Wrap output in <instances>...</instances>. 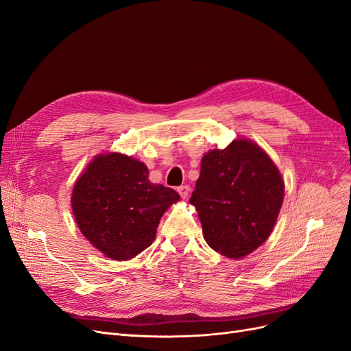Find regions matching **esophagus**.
Instances as JSON below:
<instances>
[{
    "instance_id": "1",
    "label": "esophagus",
    "mask_w": 351,
    "mask_h": 351,
    "mask_svg": "<svg viewBox=\"0 0 351 351\" xmlns=\"http://www.w3.org/2000/svg\"><path fill=\"white\" fill-rule=\"evenodd\" d=\"M189 191H191V188H189L188 185H180V186H178V192H179V195H180V198H182V199H186V198H188Z\"/></svg>"
}]
</instances>
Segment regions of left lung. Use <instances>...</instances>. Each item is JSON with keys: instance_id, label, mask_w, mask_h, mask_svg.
I'll return each instance as SVG.
<instances>
[{"instance_id": "8db88e82", "label": "left lung", "mask_w": 351, "mask_h": 351, "mask_svg": "<svg viewBox=\"0 0 351 351\" xmlns=\"http://www.w3.org/2000/svg\"><path fill=\"white\" fill-rule=\"evenodd\" d=\"M279 169L256 143L232 140L201 160L189 202L195 206L204 239L230 258L254 252L270 236L283 202Z\"/></svg>"}]
</instances>
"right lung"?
Returning <instances> with one entry per match:
<instances>
[{"label": "right lung", "instance_id": "1", "mask_svg": "<svg viewBox=\"0 0 351 351\" xmlns=\"http://www.w3.org/2000/svg\"><path fill=\"white\" fill-rule=\"evenodd\" d=\"M179 198L172 188L152 184L143 162L104 153L77 178L71 202L86 240L112 261H128L153 243L160 217Z\"/></svg>", "mask_w": 351, "mask_h": 351}]
</instances>
